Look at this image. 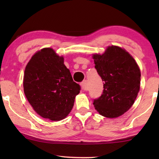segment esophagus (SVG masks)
I'll return each instance as SVG.
<instances>
[{
  "label": "esophagus",
  "mask_w": 159,
  "mask_h": 159,
  "mask_svg": "<svg viewBox=\"0 0 159 159\" xmlns=\"http://www.w3.org/2000/svg\"><path fill=\"white\" fill-rule=\"evenodd\" d=\"M80 85H81L82 90H88V81L87 80H84L83 82H82Z\"/></svg>",
  "instance_id": "34e87169"
}]
</instances>
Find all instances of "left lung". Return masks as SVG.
<instances>
[{
    "instance_id": "obj_1",
    "label": "left lung",
    "mask_w": 159,
    "mask_h": 159,
    "mask_svg": "<svg viewBox=\"0 0 159 159\" xmlns=\"http://www.w3.org/2000/svg\"><path fill=\"white\" fill-rule=\"evenodd\" d=\"M95 68L103 82V91L93 100L97 111L116 118L131 108L140 85V70L133 57L120 47L111 45L103 54H93Z\"/></svg>"
}]
</instances>
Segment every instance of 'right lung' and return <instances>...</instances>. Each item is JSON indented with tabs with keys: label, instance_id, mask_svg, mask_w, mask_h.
<instances>
[{
	"label": "right lung",
	"instance_id": "1",
	"mask_svg": "<svg viewBox=\"0 0 159 159\" xmlns=\"http://www.w3.org/2000/svg\"><path fill=\"white\" fill-rule=\"evenodd\" d=\"M24 92L37 114L60 121L72 109L80 86L73 81L64 57L45 48L34 53L26 66Z\"/></svg>",
	"mask_w": 159,
	"mask_h": 159
}]
</instances>
